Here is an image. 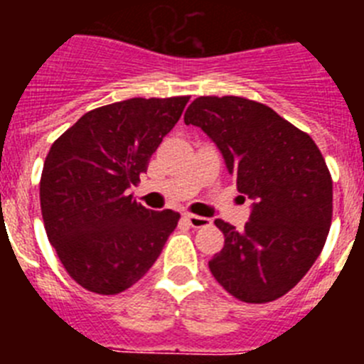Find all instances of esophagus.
<instances>
[{"label": "esophagus", "instance_id": "34e87169", "mask_svg": "<svg viewBox=\"0 0 364 364\" xmlns=\"http://www.w3.org/2000/svg\"><path fill=\"white\" fill-rule=\"evenodd\" d=\"M184 218L188 220V224L191 228H205L211 224L210 218L198 217V215H193V213H184Z\"/></svg>", "mask_w": 364, "mask_h": 364}]
</instances>
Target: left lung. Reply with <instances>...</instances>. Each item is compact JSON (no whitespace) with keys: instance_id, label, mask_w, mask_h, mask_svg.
Segmentation results:
<instances>
[{"instance_id":"obj_1","label":"left lung","mask_w":364,"mask_h":364,"mask_svg":"<svg viewBox=\"0 0 364 364\" xmlns=\"http://www.w3.org/2000/svg\"><path fill=\"white\" fill-rule=\"evenodd\" d=\"M217 144L237 189L252 198L242 231L217 218L224 247L210 260L239 301L282 297L323 252L332 224V175L310 134L272 107L240 96H200L184 114Z\"/></svg>"}]
</instances>
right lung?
<instances>
[{"label": "right lung", "instance_id": "1", "mask_svg": "<svg viewBox=\"0 0 364 364\" xmlns=\"http://www.w3.org/2000/svg\"><path fill=\"white\" fill-rule=\"evenodd\" d=\"M189 96L131 98L85 112L50 146L40 180L49 242L82 288L127 290L149 272L178 224L127 193L182 117Z\"/></svg>", "mask_w": 364, "mask_h": 364}]
</instances>
